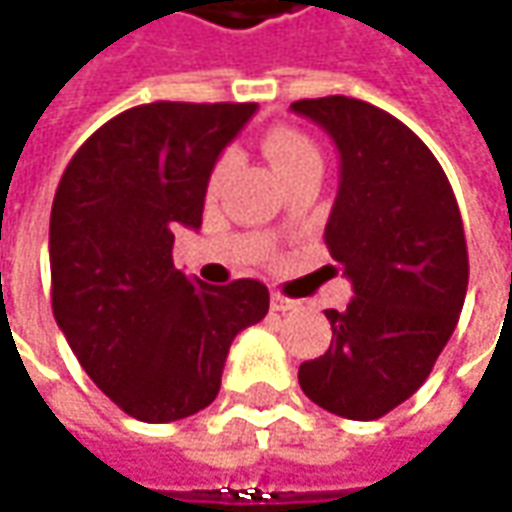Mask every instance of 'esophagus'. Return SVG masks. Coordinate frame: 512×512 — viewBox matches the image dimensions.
<instances>
[{"label":"esophagus","instance_id":"esophagus-1","mask_svg":"<svg viewBox=\"0 0 512 512\" xmlns=\"http://www.w3.org/2000/svg\"><path fill=\"white\" fill-rule=\"evenodd\" d=\"M270 307L276 310V313H287V310H299V302L296 299H290L285 293H279V290H273V296H270Z\"/></svg>","mask_w":512,"mask_h":512}]
</instances>
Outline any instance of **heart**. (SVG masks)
<instances>
[{
    "mask_svg": "<svg viewBox=\"0 0 512 512\" xmlns=\"http://www.w3.org/2000/svg\"><path fill=\"white\" fill-rule=\"evenodd\" d=\"M262 148H265L267 159L273 162V168L279 170L282 179H290L296 176L299 170L313 168V165H322V153L316 148V142L296 128H287V125H279V128H270L262 139ZM227 165H230V156H219L216 165L207 176V187L216 190L222 176H225Z\"/></svg>",
    "mask_w": 512,
    "mask_h": 512,
    "instance_id": "1",
    "label": "heart"
}]
</instances>
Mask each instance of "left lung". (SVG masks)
Returning a JSON list of instances; mask_svg holds the SVG:
<instances>
[{"label":"left lung","mask_w":512,"mask_h":512,"mask_svg":"<svg viewBox=\"0 0 512 512\" xmlns=\"http://www.w3.org/2000/svg\"><path fill=\"white\" fill-rule=\"evenodd\" d=\"M290 108L342 156L325 245L356 293L325 310L333 339L302 362L299 384L336 416L382 419L422 387L459 322L470 276L459 202L430 148L387 110L350 96Z\"/></svg>","instance_id":"8db88e82"}]
</instances>
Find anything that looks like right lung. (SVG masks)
I'll list each match as a JSON object with an SVG mask.
<instances>
[{
	"label": "right lung",
	"instance_id": "right-lung-1",
	"mask_svg": "<svg viewBox=\"0 0 512 512\" xmlns=\"http://www.w3.org/2000/svg\"><path fill=\"white\" fill-rule=\"evenodd\" d=\"M253 102H150L73 153L50 207V305L93 384L139 422L205 410L230 342L262 322L256 279L205 285L173 267V230L202 225L207 176Z\"/></svg>",
	"mask_w": 512,
	"mask_h": 512
}]
</instances>
